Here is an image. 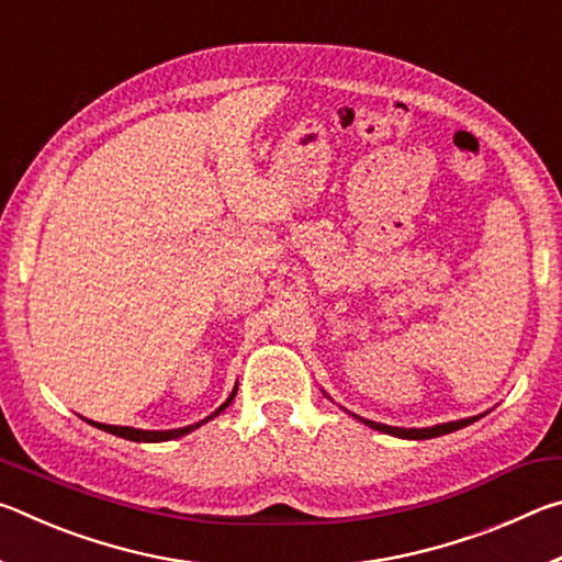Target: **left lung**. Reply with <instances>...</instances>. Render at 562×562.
<instances>
[{
    "label": "left lung",
    "instance_id": "8db88e82",
    "mask_svg": "<svg viewBox=\"0 0 562 562\" xmlns=\"http://www.w3.org/2000/svg\"><path fill=\"white\" fill-rule=\"evenodd\" d=\"M357 416V414H355ZM359 422H364L369 429H376V431H384V434H392L398 436V439H414V441H422V439H434V436H443V434H451V431H459L463 426H469L473 422H479L481 416H471V418H461V422H449V424H436L431 429H398V426H386V424H376V422H369V418H361L357 416Z\"/></svg>",
    "mask_w": 562,
    "mask_h": 562
}]
</instances>
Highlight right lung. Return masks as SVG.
<instances>
[{
	"instance_id": "add662e5",
	"label": "right lung",
	"mask_w": 562,
	"mask_h": 562,
	"mask_svg": "<svg viewBox=\"0 0 562 562\" xmlns=\"http://www.w3.org/2000/svg\"><path fill=\"white\" fill-rule=\"evenodd\" d=\"M235 392H237V386L233 389V394L225 398V404H221L215 408V412L207 416V418H203V422H198V424H190V426H183V429H168V431H144V429H133V426H109V424H99V422H87L91 424V426H97V429H101V431H109V434H113V436H121V439H128V441H144V443H156V441H170V439H180V436H186V434H190L193 429H198V426H203L205 422H211V418H215L217 414L221 412H225L227 406H231V402L235 398Z\"/></svg>"
}]
</instances>
